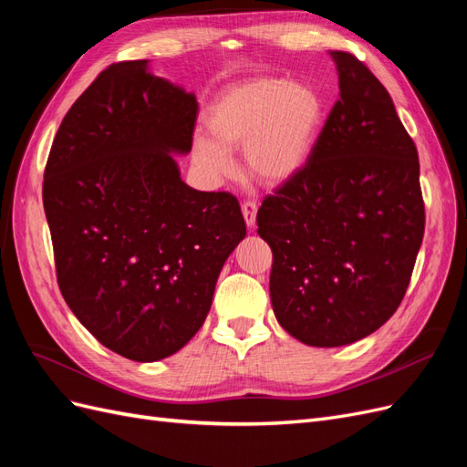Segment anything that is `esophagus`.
Returning <instances> with one entry per match:
<instances>
[{"label":"esophagus","mask_w":467,"mask_h":467,"mask_svg":"<svg viewBox=\"0 0 467 467\" xmlns=\"http://www.w3.org/2000/svg\"><path fill=\"white\" fill-rule=\"evenodd\" d=\"M242 212H244L247 228H253V225H255V218H257V202L255 201H244Z\"/></svg>","instance_id":"34e87169"}]
</instances>
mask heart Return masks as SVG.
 Listing matches in <instances>:
<instances>
[{"mask_svg": "<svg viewBox=\"0 0 467 467\" xmlns=\"http://www.w3.org/2000/svg\"><path fill=\"white\" fill-rule=\"evenodd\" d=\"M323 119L319 93L285 78H255L225 89L212 103V138L194 140V158L214 175H230V150L244 148L249 173L271 185L292 179L314 150Z\"/></svg>", "mask_w": 467, "mask_h": 467, "instance_id": "heart-1", "label": "heart"}]
</instances>
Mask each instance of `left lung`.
Masks as SVG:
<instances>
[{
  "mask_svg": "<svg viewBox=\"0 0 467 467\" xmlns=\"http://www.w3.org/2000/svg\"><path fill=\"white\" fill-rule=\"evenodd\" d=\"M338 99L306 165L268 194L259 235L273 249L278 323L309 347H343L400 307L425 234L419 155L379 79L331 52Z\"/></svg>",
  "mask_w": 467,
  "mask_h": 467,
  "instance_id": "8db88e82",
  "label": "left lung"
}]
</instances>
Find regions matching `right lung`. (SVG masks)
<instances>
[{
	"mask_svg": "<svg viewBox=\"0 0 467 467\" xmlns=\"http://www.w3.org/2000/svg\"><path fill=\"white\" fill-rule=\"evenodd\" d=\"M199 103L112 64L67 110L42 202L66 304L99 343L136 362L185 347L202 327L225 259L245 237L230 192L194 191L171 153H189Z\"/></svg>",
	"mask_w": 467,
	"mask_h": 467,
	"instance_id": "add662e5",
	"label": "right lung"
}]
</instances>
